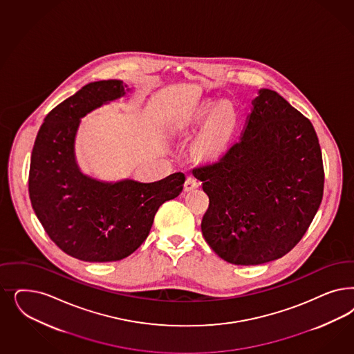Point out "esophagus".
<instances>
[{"label":"esophagus","mask_w":354,"mask_h":354,"mask_svg":"<svg viewBox=\"0 0 354 354\" xmlns=\"http://www.w3.org/2000/svg\"><path fill=\"white\" fill-rule=\"evenodd\" d=\"M198 181L195 180L194 177H186V180H185V183H183V189H185V192H190V190H194L195 187H198Z\"/></svg>","instance_id":"esophagus-1"}]
</instances>
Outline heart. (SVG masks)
Wrapping results in <instances>:
<instances>
[{"instance_id": "heart-1", "label": "heart", "mask_w": 354, "mask_h": 354, "mask_svg": "<svg viewBox=\"0 0 354 354\" xmlns=\"http://www.w3.org/2000/svg\"><path fill=\"white\" fill-rule=\"evenodd\" d=\"M202 126L193 143V155L201 161L212 162L227 152L239 125V118L232 108H215L205 104L196 109L189 120L187 129Z\"/></svg>"}]
</instances>
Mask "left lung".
Wrapping results in <instances>:
<instances>
[{
	"instance_id": "obj_1",
	"label": "left lung",
	"mask_w": 354,
	"mask_h": 354,
	"mask_svg": "<svg viewBox=\"0 0 354 354\" xmlns=\"http://www.w3.org/2000/svg\"><path fill=\"white\" fill-rule=\"evenodd\" d=\"M209 205L202 233L232 264L272 262L306 233L323 198L324 169L311 122L262 88L248 126L216 164L196 168Z\"/></svg>"
}]
</instances>
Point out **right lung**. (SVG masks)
I'll return each instance as SVG.
<instances>
[{"instance_id": "add662e5", "label": "right lung", "mask_w": 354, "mask_h": 354, "mask_svg": "<svg viewBox=\"0 0 354 354\" xmlns=\"http://www.w3.org/2000/svg\"><path fill=\"white\" fill-rule=\"evenodd\" d=\"M121 80L82 87L46 114L35 140L28 193L35 214L58 248L84 262H114L149 236L160 205L181 194V171L155 181H102L83 173L75 156L80 120L125 96Z\"/></svg>"}]
</instances>
